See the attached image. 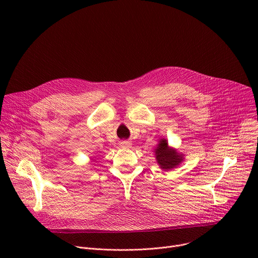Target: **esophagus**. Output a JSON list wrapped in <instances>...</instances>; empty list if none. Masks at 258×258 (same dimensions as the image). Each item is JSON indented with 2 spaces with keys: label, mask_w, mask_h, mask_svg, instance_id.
<instances>
[{
  "label": "esophagus",
  "mask_w": 258,
  "mask_h": 258,
  "mask_svg": "<svg viewBox=\"0 0 258 258\" xmlns=\"http://www.w3.org/2000/svg\"><path fill=\"white\" fill-rule=\"evenodd\" d=\"M121 146L124 147V148H128L132 146V143L130 141H122L121 142Z\"/></svg>",
  "instance_id": "1"
}]
</instances>
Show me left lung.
Wrapping results in <instances>:
<instances>
[{
	"instance_id": "left-lung-1",
	"label": "left lung",
	"mask_w": 258,
	"mask_h": 258,
	"mask_svg": "<svg viewBox=\"0 0 258 258\" xmlns=\"http://www.w3.org/2000/svg\"><path fill=\"white\" fill-rule=\"evenodd\" d=\"M156 160L160 167L164 170H170L178 166L183 161V155L168 146L166 139H161L155 150Z\"/></svg>"
}]
</instances>
